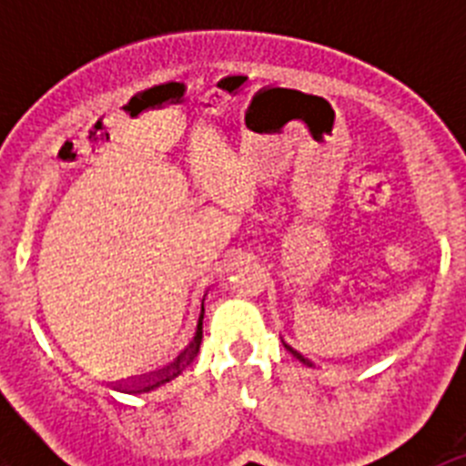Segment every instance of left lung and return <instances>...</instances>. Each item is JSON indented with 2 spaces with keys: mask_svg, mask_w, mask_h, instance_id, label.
I'll list each match as a JSON object with an SVG mask.
<instances>
[{
  "mask_svg": "<svg viewBox=\"0 0 466 466\" xmlns=\"http://www.w3.org/2000/svg\"><path fill=\"white\" fill-rule=\"evenodd\" d=\"M284 348L289 350L291 355H294V357H296V360H299V361H303V364H306V366H312V361H310V360H308V357H303V355H300V352H296V350H294V348H289V345H284Z\"/></svg>",
  "mask_w": 466,
  "mask_h": 466,
  "instance_id": "obj_1",
  "label": "left lung"
}]
</instances>
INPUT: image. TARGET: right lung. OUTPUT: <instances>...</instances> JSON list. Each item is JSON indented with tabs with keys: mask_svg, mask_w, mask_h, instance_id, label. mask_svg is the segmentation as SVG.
Here are the masks:
<instances>
[{
	"mask_svg": "<svg viewBox=\"0 0 466 466\" xmlns=\"http://www.w3.org/2000/svg\"><path fill=\"white\" fill-rule=\"evenodd\" d=\"M200 319H203V315H200ZM200 336H203V322L198 324V333H196V339H193L191 348H188L187 352H184V355L175 361V364L167 366V369H163V371H160V373H156V376L149 378V380H144V382L137 380V382H135V387H137V392H149V390H154V387L163 385V382H167V380H172V378L179 376V373H182V369H184V364H188V361L193 360V355H196V352H198V345H200Z\"/></svg>",
	"mask_w": 466,
	"mask_h": 466,
	"instance_id": "right-lung-1",
	"label": "right lung"
}]
</instances>
